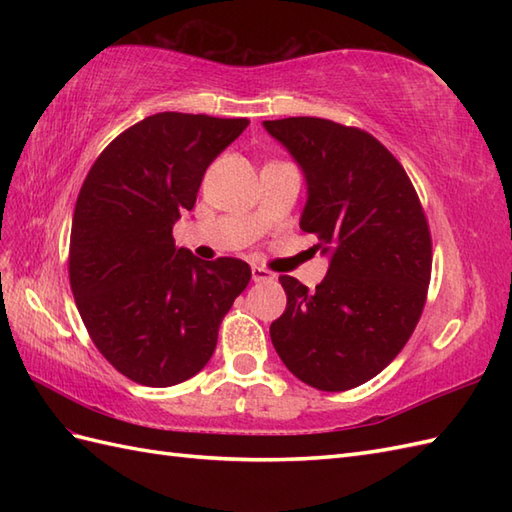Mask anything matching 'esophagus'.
Instances as JSON below:
<instances>
[{
  "label": "esophagus",
  "mask_w": 512,
  "mask_h": 512,
  "mask_svg": "<svg viewBox=\"0 0 512 512\" xmlns=\"http://www.w3.org/2000/svg\"><path fill=\"white\" fill-rule=\"evenodd\" d=\"M250 275H253L255 284H266V281H273V279H275V275L270 273V270L262 268V266H253V268H250Z\"/></svg>",
  "instance_id": "34e87169"
}]
</instances>
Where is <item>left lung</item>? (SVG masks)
<instances>
[{"mask_svg":"<svg viewBox=\"0 0 512 512\" xmlns=\"http://www.w3.org/2000/svg\"><path fill=\"white\" fill-rule=\"evenodd\" d=\"M308 184L301 231L330 255L317 290L279 281L286 310L270 325L281 361L303 383L345 391L383 372L416 330L431 279V233L418 193L385 145L312 116L264 121Z\"/></svg>","mask_w":512,"mask_h":512,"instance_id":"left-lung-1","label":"left lung"}]
</instances>
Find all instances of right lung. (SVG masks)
Segmentation results:
<instances>
[{
	"mask_svg": "<svg viewBox=\"0 0 512 512\" xmlns=\"http://www.w3.org/2000/svg\"><path fill=\"white\" fill-rule=\"evenodd\" d=\"M246 118L160 112L116 136L79 191L70 286L94 345L118 372L171 387L209 363L217 330L250 281L242 259L202 262L173 242L206 167Z\"/></svg>",
	"mask_w": 512,
	"mask_h": 512,
	"instance_id": "obj_1",
	"label": "right lung"
}]
</instances>
